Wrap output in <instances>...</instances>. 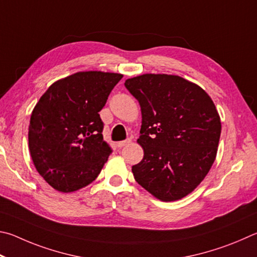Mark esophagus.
Wrapping results in <instances>:
<instances>
[{"label": "esophagus", "instance_id": "obj_1", "mask_svg": "<svg viewBox=\"0 0 257 257\" xmlns=\"http://www.w3.org/2000/svg\"><path fill=\"white\" fill-rule=\"evenodd\" d=\"M131 142H132V139H127V140H124V141H120V142L117 143V147H118V148H123V147H125V146L130 145V143H131Z\"/></svg>", "mask_w": 257, "mask_h": 257}]
</instances>
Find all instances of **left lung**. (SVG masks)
Returning a JSON list of instances; mask_svg holds the SVG:
<instances>
[{"instance_id": "1", "label": "left lung", "mask_w": 257, "mask_h": 257, "mask_svg": "<svg viewBox=\"0 0 257 257\" xmlns=\"http://www.w3.org/2000/svg\"><path fill=\"white\" fill-rule=\"evenodd\" d=\"M140 103L138 143L143 159L132 167L138 184L164 202L200 185L217 157L221 121L200 85L178 75L147 73L125 81Z\"/></svg>"}]
</instances>
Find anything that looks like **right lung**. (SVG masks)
<instances>
[{
  "instance_id": "add662e5",
  "label": "right lung",
  "mask_w": 257,
  "mask_h": 257,
  "mask_svg": "<svg viewBox=\"0 0 257 257\" xmlns=\"http://www.w3.org/2000/svg\"><path fill=\"white\" fill-rule=\"evenodd\" d=\"M123 74L84 71L57 80L36 103L28 141L36 169L54 190L78 191L100 174L111 149L99 115Z\"/></svg>"
}]
</instances>
